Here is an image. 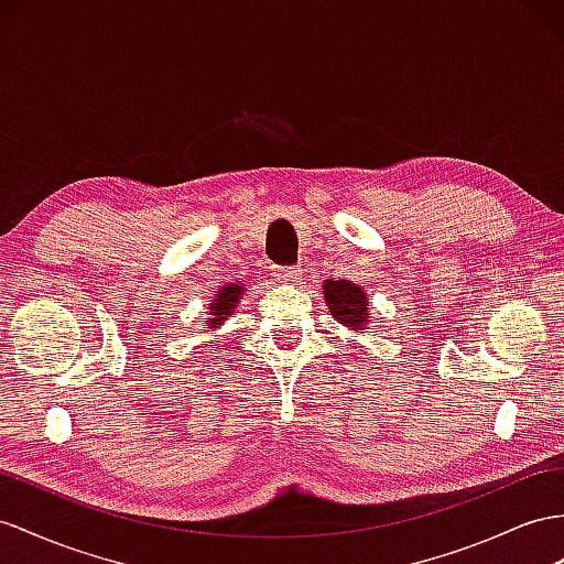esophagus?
I'll list each match as a JSON object with an SVG mask.
<instances>
[{"label":"esophagus","instance_id":"34e87169","mask_svg":"<svg viewBox=\"0 0 564 564\" xmlns=\"http://www.w3.org/2000/svg\"><path fill=\"white\" fill-rule=\"evenodd\" d=\"M273 276H276L279 281L293 283L302 276V269L300 267H273Z\"/></svg>","mask_w":564,"mask_h":564}]
</instances>
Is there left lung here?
<instances>
[{"label":"left lung","mask_w":564,"mask_h":564,"mask_svg":"<svg viewBox=\"0 0 564 564\" xmlns=\"http://www.w3.org/2000/svg\"><path fill=\"white\" fill-rule=\"evenodd\" d=\"M324 300L336 322L362 334L369 322V302L362 291V285L352 281H326L324 283Z\"/></svg>","instance_id":"1"}]
</instances>
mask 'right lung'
<instances>
[{
	"label": "right lung",
	"instance_id": "obj_1",
	"mask_svg": "<svg viewBox=\"0 0 564 564\" xmlns=\"http://www.w3.org/2000/svg\"><path fill=\"white\" fill-rule=\"evenodd\" d=\"M242 285H236V283H228L224 285L219 293H216V297L209 302V314L212 319L207 324V328H219V324H224V319H228L230 312H234L238 307V302L242 297Z\"/></svg>",
	"mask_w": 564,
	"mask_h": 564
}]
</instances>
